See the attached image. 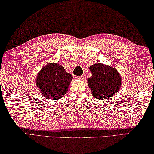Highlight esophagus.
Instances as JSON below:
<instances>
[{"mask_svg": "<svg viewBox=\"0 0 154 154\" xmlns=\"http://www.w3.org/2000/svg\"><path fill=\"white\" fill-rule=\"evenodd\" d=\"M77 79L80 80H85V76H84V75H82V76H77Z\"/></svg>", "mask_w": 154, "mask_h": 154, "instance_id": "1", "label": "esophagus"}]
</instances>
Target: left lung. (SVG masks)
<instances>
[{
	"mask_svg": "<svg viewBox=\"0 0 154 154\" xmlns=\"http://www.w3.org/2000/svg\"><path fill=\"white\" fill-rule=\"evenodd\" d=\"M92 76L88 79V85L92 95L104 100L116 95L122 85V77L115 67L95 63L89 67Z\"/></svg>",
	"mask_w": 154,
	"mask_h": 154,
	"instance_id": "obj_1",
	"label": "left lung"
}]
</instances>
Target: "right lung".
Wrapping results in <instances>:
<instances>
[{"instance_id": "add662e5", "label": "right lung", "mask_w": 154, "mask_h": 154, "mask_svg": "<svg viewBox=\"0 0 154 154\" xmlns=\"http://www.w3.org/2000/svg\"><path fill=\"white\" fill-rule=\"evenodd\" d=\"M72 78L62 65L50 63L40 70L36 76V85L44 97L57 100L66 94Z\"/></svg>"}]
</instances>
